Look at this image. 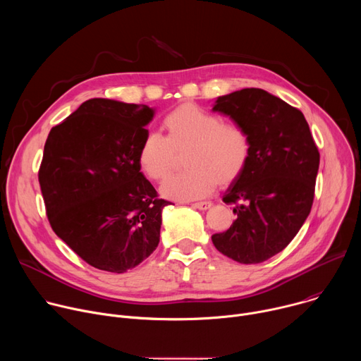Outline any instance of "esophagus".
<instances>
[{
	"label": "esophagus",
	"mask_w": 361,
	"mask_h": 361,
	"mask_svg": "<svg viewBox=\"0 0 361 361\" xmlns=\"http://www.w3.org/2000/svg\"><path fill=\"white\" fill-rule=\"evenodd\" d=\"M194 209H198V210H209L212 207V202L210 201H200V202H194L192 204Z\"/></svg>",
	"instance_id": "esophagus-1"
}]
</instances>
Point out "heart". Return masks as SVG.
Returning <instances> with one entry per match:
<instances>
[{
  "mask_svg": "<svg viewBox=\"0 0 361 361\" xmlns=\"http://www.w3.org/2000/svg\"><path fill=\"white\" fill-rule=\"evenodd\" d=\"M167 137L147 131L137 154L141 171L151 180L166 178L176 161V152L187 149L185 173L167 178L161 195L191 201L210 195L217 185L227 187L244 173L250 154L248 131L238 123L224 120L187 102L170 111L163 121Z\"/></svg>",
  "mask_w": 361,
  "mask_h": 361,
  "instance_id": "b5f03b06",
  "label": "heart"
}]
</instances>
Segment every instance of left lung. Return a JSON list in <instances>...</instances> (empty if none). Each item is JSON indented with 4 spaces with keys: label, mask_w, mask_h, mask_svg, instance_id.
Returning a JSON list of instances; mask_svg holds the SVG:
<instances>
[{
    "label": "left lung",
    "mask_w": 361,
    "mask_h": 361,
    "mask_svg": "<svg viewBox=\"0 0 361 361\" xmlns=\"http://www.w3.org/2000/svg\"><path fill=\"white\" fill-rule=\"evenodd\" d=\"M213 111L248 131L251 154L223 197L237 219L212 240L237 263H263L290 244L310 214L320 152L302 113L262 88L219 97Z\"/></svg>",
    "instance_id": "left-lung-1"
}]
</instances>
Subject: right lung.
<instances>
[{
    "label": "right lung",
    "instance_id": "1",
    "mask_svg": "<svg viewBox=\"0 0 361 361\" xmlns=\"http://www.w3.org/2000/svg\"><path fill=\"white\" fill-rule=\"evenodd\" d=\"M152 117L144 104L92 98L45 141L38 181L51 228L98 270L126 273L159 245L169 201L137 161Z\"/></svg>",
    "mask_w": 361,
    "mask_h": 361
}]
</instances>
